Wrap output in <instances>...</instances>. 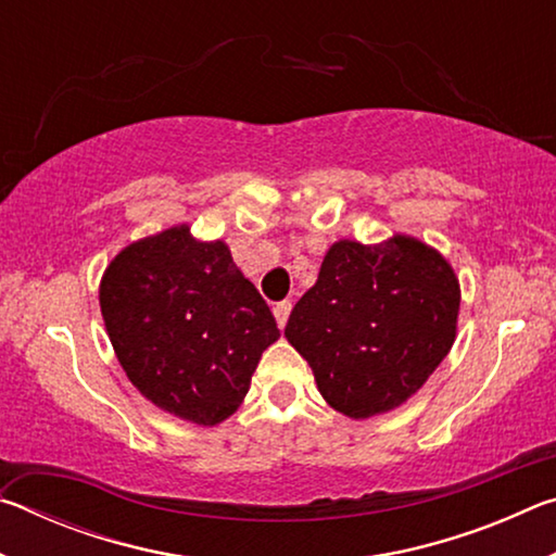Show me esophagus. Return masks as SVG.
<instances>
[{"label": "esophagus", "instance_id": "obj_1", "mask_svg": "<svg viewBox=\"0 0 556 556\" xmlns=\"http://www.w3.org/2000/svg\"><path fill=\"white\" fill-rule=\"evenodd\" d=\"M289 314H291V301H279L275 306V318H277V326L285 328L289 321Z\"/></svg>", "mask_w": 556, "mask_h": 556}]
</instances>
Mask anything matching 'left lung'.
I'll return each instance as SVG.
<instances>
[{
	"label": "left lung",
	"mask_w": 556,
	"mask_h": 556,
	"mask_svg": "<svg viewBox=\"0 0 556 556\" xmlns=\"http://www.w3.org/2000/svg\"><path fill=\"white\" fill-rule=\"evenodd\" d=\"M458 308L456 271L431 244L400 232L378 244L338 240L285 336L336 412L370 419L397 409L439 368Z\"/></svg>",
	"instance_id": "1"
}]
</instances>
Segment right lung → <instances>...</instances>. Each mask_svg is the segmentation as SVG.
Instances as JSON below:
<instances>
[{"label":"right lung","mask_w":556,"mask_h":556,"mask_svg":"<svg viewBox=\"0 0 556 556\" xmlns=\"http://www.w3.org/2000/svg\"><path fill=\"white\" fill-rule=\"evenodd\" d=\"M100 312L129 382L174 417L215 427L238 412L279 328L223 240L188 225L119 250L100 279Z\"/></svg>","instance_id":"right-lung-1"}]
</instances>
